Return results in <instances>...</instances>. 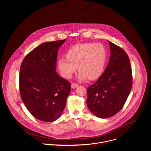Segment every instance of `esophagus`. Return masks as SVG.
<instances>
[{"instance_id": "1", "label": "esophagus", "mask_w": 151, "mask_h": 151, "mask_svg": "<svg viewBox=\"0 0 151 151\" xmlns=\"http://www.w3.org/2000/svg\"><path fill=\"white\" fill-rule=\"evenodd\" d=\"M78 85L77 84H76V83H73V84H71V88H73V89H75V88H76L77 87H78Z\"/></svg>"}]
</instances>
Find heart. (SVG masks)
Here are the masks:
<instances>
[{
  "instance_id": "heart-1",
  "label": "heart",
  "mask_w": 151,
  "mask_h": 151,
  "mask_svg": "<svg viewBox=\"0 0 151 151\" xmlns=\"http://www.w3.org/2000/svg\"><path fill=\"white\" fill-rule=\"evenodd\" d=\"M106 60V50L102 44L78 43L69 49L66 58L58 60V65L61 75L65 78H71L77 66L80 80L88 77L95 80L102 75Z\"/></svg>"
}]
</instances>
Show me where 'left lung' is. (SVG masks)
Here are the masks:
<instances>
[{
    "label": "left lung",
    "mask_w": 151,
    "mask_h": 151,
    "mask_svg": "<svg viewBox=\"0 0 151 151\" xmlns=\"http://www.w3.org/2000/svg\"><path fill=\"white\" fill-rule=\"evenodd\" d=\"M110 57L104 73L87 89L86 105L96 117H111L123 107L132 87L129 58L120 47L108 41Z\"/></svg>",
    "instance_id": "obj_1"
}]
</instances>
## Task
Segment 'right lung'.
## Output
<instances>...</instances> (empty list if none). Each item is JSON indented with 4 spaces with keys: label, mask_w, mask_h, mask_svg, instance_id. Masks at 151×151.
I'll return each instance as SVG.
<instances>
[{
    "label": "right lung",
    "mask_w": 151,
    "mask_h": 151,
    "mask_svg": "<svg viewBox=\"0 0 151 151\" xmlns=\"http://www.w3.org/2000/svg\"><path fill=\"white\" fill-rule=\"evenodd\" d=\"M65 41L39 45L25 56L20 67L22 101L33 116L45 122L60 117L71 91L70 83L56 71L58 52Z\"/></svg>",
    "instance_id": "1"
}]
</instances>
